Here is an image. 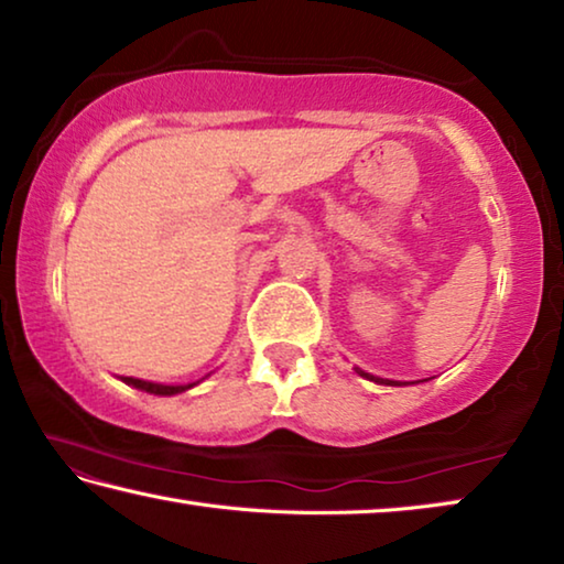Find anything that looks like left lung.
Instances as JSON below:
<instances>
[{
	"label": "left lung",
	"instance_id": "left-lung-1",
	"mask_svg": "<svg viewBox=\"0 0 564 564\" xmlns=\"http://www.w3.org/2000/svg\"><path fill=\"white\" fill-rule=\"evenodd\" d=\"M358 373H360L362 378L373 380V383H380V386H403V383H398V380H386V378H376V376H370V373H366V370H360V368H358Z\"/></svg>",
	"mask_w": 564,
	"mask_h": 564
}]
</instances>
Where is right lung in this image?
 <instances>
[{"mask_svg": "<svg viewBox=\"0 0 564 564\" xmlns=\"http://www.w3.org/2000/svg\"><path fill=\"white\" fill-rule=\"evenodd\" d=\"M127 386H133L139 390H147V393H154V395H176V393H184V390L194 388L196 383H188V386H161V383H149V380H139V378H121Z\"/></svg>", "mask_w": 564, "mask_h": 564, "instance_id": "right-lung-1", "label": "right lung"}]
</instances>
